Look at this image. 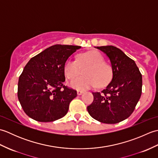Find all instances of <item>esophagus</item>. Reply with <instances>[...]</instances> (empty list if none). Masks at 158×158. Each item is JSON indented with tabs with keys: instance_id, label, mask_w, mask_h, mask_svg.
Wrapping results in <instances>:
<instances>
[{
	"instance_id": "obj_1",
	"label": "esophagus",
	"mask_w": 158,
	"mask_h": 158,
	"mask_svg": "<svg viewBox=\"0 0 158 158\" xmlns=\"http://www.w3.org/2000/svg\"><path fill=\"white\" fill-rule=\"evenodd\" d=\"M83 93H84V92H83V91H81V90H77V95L80 96V95H81L82 94H83Z\"/></svg>"
}]
</instances>
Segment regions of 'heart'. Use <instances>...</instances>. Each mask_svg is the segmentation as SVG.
<instances>
[{
    "label": "heart",
    "mask_w": 158,
    "mask_h": 158,
    "mask_svg": "<svg viewBox=\"0 0 158 158\" xmlns=\"http://www.w3.org/2000/svg\"><path fill=\"white\" fill-rule=\"evenodd\" d=\"M83 76L79 77L70 82V86L78 90H85L93 87L105 86L112 77L111 67L104 62V58L98 52L92 51L79 55L77 61L73 58L66 60L64 71L68 79H73L80 75L81 69Z\"/></svg>",
    "instance_id": "1"
}]
</instances>
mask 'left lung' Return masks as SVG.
Returning a JSON list of instances; mask_svg holds the SVG:
<instances>
[{"label":"left lung","instance_id":"1","mask_svg":"<svg viewBox=\"0 0 158 158\" xmlns=\"http://www.w3.org/2000/svg\"><path fill=\"white\" fill-rule=\"evenodd\" d=\"M96 48L109 58L113 77L106 88L92 92L94 100L87 109L90 116L100 122L119 123L135 109L142 93V75L135 62L116 47Z\"/></svg>","mask_w":158,"mask_h":158}]
</instances>
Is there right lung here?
I'll list each match as a JSON object with an SVG mask.
<instances>
[{"mask_svg": "<svg viewBox=\"0 0 158 158\" xmlns=\"http://www.w3.org/2000/svg\"><path fill=\"white\" fill-rule=\"evenodd\" d=\"M81 46L55 45L33 57L19 77L18 97L23 111L40 122H51L66 115L77 94L64 85V66Z\"/></svg>", "mask_w": 158, "mask_h": 158, "instance_id": "obj_1", "label": "right lung"}]
</instances>
